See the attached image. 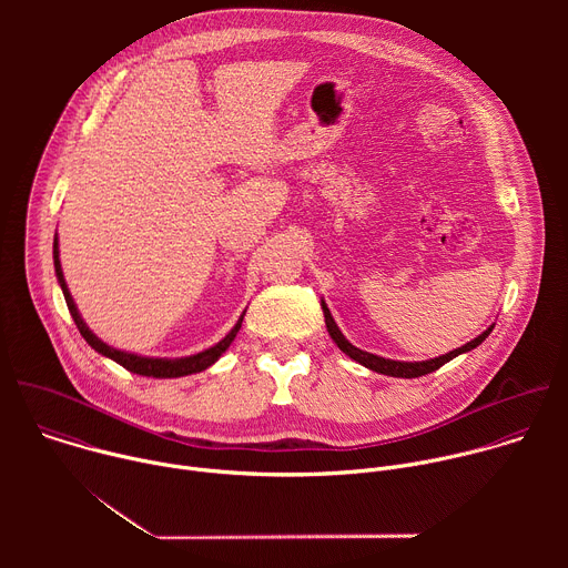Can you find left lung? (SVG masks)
<instances>
[{
    "label": "left lung",
    "mask_w": 568,
    "mask_h": 568,
    "mask_svg": "<svg viewBox=\"0 0 568 568\" xmlns=\"http://www.w3.org/2000/svg\"><path fill=\"white\" fill-rule=\"evenodd\" d=\"M321 310H323V316H326L328 335L333 337V342L339 346L342 353H346L351 359H355L357 364H362V366H366V368H371V371H375V373L390 375V377H407V379L420 377V375H427V373H434V371H438L443 364L452 362L454 357L474 351L478 344H483L485 339H488V335H490L493 328H495V326H490L488 331H483L478 337H474V339L467 342L465 346H460V348H456V351H449V353H445V355H440V357L425 359V362H397V359H386V357H379V355H373V353H366V351L353 346V344L344 337V333L339 331V326L335 323V318H333V314H331V310H328V305H326V301H323V298H321Z\"/></svg>",
    "instance_id": "obj_1"
}]
</instances>
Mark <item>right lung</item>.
<instances>
[{"instance_id": "obj_1", "label": "right lung", "mask_w": 568, "mask_h": 568, "mask_svg": "<svg viewBox=\"0 0 568 568\" xmlns=\"http://www.w3.org/2000/svg\"><path fill=\"white\" fill-rule=\"evenodd\" d=\"M53 267H55V278H58V285L64 294V301H67V307L71 312V318L75 321V326L80 331V335L85 337V342L103 357H110L112 362L121 364L123 368H128L130 373H136V375H145V377H159V379H166V377H184V375H193V373H202L206 371L209 366H213L222 353L231 346V342L235 339L240 326H242V318H245V312L240 314V318L235 321V326L229 331V335L224 339H220L215 346L197 353V355H189V357H175V359H169V357H145V355H136V353H128V351H119L110 344H105L103 339H99L88 323L83 321V316H80L71 294H69V287H67V281H64V274H62V265H60V250H58V233L53 237Z\"/></svg>"}]
</instances>
